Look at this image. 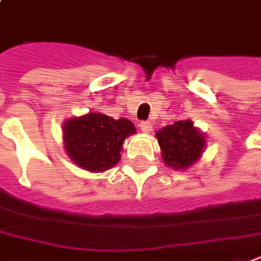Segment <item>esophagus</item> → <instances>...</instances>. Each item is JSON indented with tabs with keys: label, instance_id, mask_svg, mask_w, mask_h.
Returning a JSON list of instances; mask_svg holds the SVG:
<instances>
[{
	"label": "esophagus",
	"instance_id": "1",
	"mask_svg": "<svg viewBox=\"0 0 261 261\" xmlns=\"http://www.w3.org/2000/svg\"><path fill=\"white\" fill-rule=\"evenodd\" d=\"M139 127H141L142 132H145V134H149L150 130H152V123L149 122V120H143L139 123Z\"/></svg>",
	"mask_w": 261,
	"mask_h": 261
}]
</instances>
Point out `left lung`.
I'll use <instances>...</instances> for the list:
<instances>
[{
    "instance_id": "left-lung-1",
    "label": "left lung",
    "mask_w": 261,
    "mask_h": 261,
    "mask_svg": "<svg viewBox=\"0 0 261 261\" xmlns=\"http://www.w3.org/2000/svg\"><path fill=\"white\" fill-rule=\"evenodd\" d=\"M162 158L169 168L186 169L202 154L206 141L190 120H176L156 134Z\"/></svg>"
}]
</instances>
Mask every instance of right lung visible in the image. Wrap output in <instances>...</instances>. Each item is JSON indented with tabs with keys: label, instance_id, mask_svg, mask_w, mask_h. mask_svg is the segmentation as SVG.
<instances>
[{
	"label": "right lung",
	"instance_id": "add662e5",
	"mask_svg": "<svg viewBox=\"0 0 261 261\" xmlns=\"http://www.w3.org/2000/svg\"><path fill=\"white\" fill-rule=\"evenodd\" d=\"M135 132L136 127L129 119L115 120L103 113H88L65 122L66 153L85 170H108L119 162L125 138Z\"/></svg>",
	"mask_w": 261,
	"mask_h": 261
}]
</instances>
